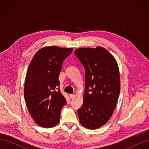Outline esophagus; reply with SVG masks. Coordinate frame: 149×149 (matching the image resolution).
<instances>
[{"mask_svg": "<svg viewBox=\"0 0 149 149\" xmlns=\"http://www.w3.org/2000/svg\"><path fill=\"white\" fill-rule=\"evenodd\" d=\"M74 94H70V98H71V99H73V98H74Z\"/></svg>", "mask_w": 149, "mask_h": 149, "instance_id": "1", "label": "esophagus"}]
</instances>
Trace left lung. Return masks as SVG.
<instances>
[{
    "label": "left lung",
    "instance_id": "left-lung-1",
    "mask_svg": "<svg viewBox=\"0 0 149 149\" xmlns=\"http://www.w3.org/2000/svg\"><path fill=\"white\" fill-rule=\"evenodd\" d=\"M74 54L85 70L83 103L78 110L79 121L86 128L96 129L109 120L118 100L120 82L118 63L101 47L78 48Z\"/></svg>",
    "mask_w": 149,
    "mask_h": 149
}]
</instances>
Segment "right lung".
Returning <instances> with one entry per match:
<instances>
[{
	"label": "right lung",
	"mask_w": 149,
	"mask_h": 149,
	"mask_svg": "<svg viewBox=\"0 0 149 149\" xmlns=\"http://www.w3.org/2000/svg\"><path fill=\"white\" fill-rule=\"evenodd\" d=\"M73 48L45 47L35 54L30 63L24 85V97L36 124L52 127L60 120L62 107L66 104L58 79L63 61Z\"/></svg>",
	"instance_id": "right-lung-1"
}]
</instances>
